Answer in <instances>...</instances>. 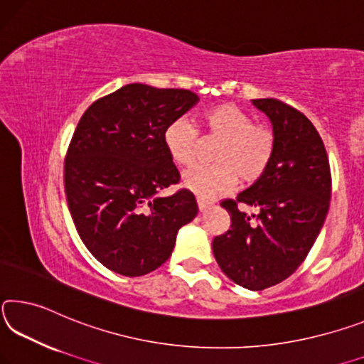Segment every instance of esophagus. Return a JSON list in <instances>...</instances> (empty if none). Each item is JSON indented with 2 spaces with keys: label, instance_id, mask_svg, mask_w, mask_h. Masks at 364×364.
Masks as SVG:
<instances>
[{
  "label": "esophagus",
  "instance_id": "esophagus-1",
  "mask_svg": "<svg viewBox=\"0 0 364 364\" xmlns=\"http://www.w3.org/2000/svg\"><path fill=\"white\" fill-rule=\"evenodd\" d=\"M196 203H198V210L200 211H206L208 208H211V201H208L205 198H196Z\"/></svg>",
  "mask_w": 364,
  "mask_h": 364
}]
</instances>
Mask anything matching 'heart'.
Here are the masks:
<instances>
[{
    "label": "heart",
    "mask_w": 364,
    "mask_h": 364,
    "mask_svg": "<svg viewBox=\"0 0 364 364\" xmlns=\"http://www.w3.org/2000/svg\"><path fill=\"white\" fill-rule=\"evenodd\" d=\"M205 140H219L211 153L214 164L195 166L183 174V186L201 198L211 200L237 186H252L271 168L277 139L271 127L256 124L237 105L223 103L201 112L196 129L186 117H177L164 130L163 140L172 163L188 168Z\"/></svg>",
    "instance_id": "b5f03b06"
}]
</instances>
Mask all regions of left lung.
<instances>
[{"instance_id":"1","label":"left lung","mask_w":364,"mask_h":364,"mask_svg":"<svg viewBox=\"0 0 364 364\" xmlns=\"http://www.w3.org/2000/svg\"><path fill=\"white\" fill-rule=\"evenodd\" d=\"M253 105L271 119L276 156L258 182L221 201L230 229L214 237L213 253L230 281L264 290L291 276L316 242L329 211L332 176L323 139L303 112L276 98ZM242 205L259 213L248 217Z\"/></svg>"}]
</instances>
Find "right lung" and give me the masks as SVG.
Instances as JSON below:
<instances>
[{
	"instance_id": "obj_1",
	"label": "right lung",
	"mask_w": 364,
	"mask_h": 364,
	"mask_svg": "<svg viewBox=\"0 0 364 364\" xmlns=\"http://www.w3.org/2000/svg\"><path fill=\"white\" fill-rule=\"evenodd\" d=\"M198 101L182 88L129 83L83 112L64 159L65 200L83 245L108 269L148 274L198 213L164 146V130Z\"/></svg>"
}]
</instances>
